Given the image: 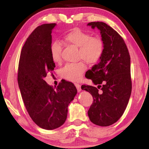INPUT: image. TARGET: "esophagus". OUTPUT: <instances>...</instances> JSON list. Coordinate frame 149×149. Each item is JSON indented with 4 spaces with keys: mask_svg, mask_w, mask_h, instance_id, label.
Returning a JSON list of instances; mask_svg holds the SVG:
<instances>
[{
    "mask_svg": "<svg viewBox=\"0 0 149 149\" xmlns=\"http://www.w3.org/2000/svg\"><path fill=\"white\" fill-rule=\"evenodd\" d=\"M75 85V86H76V88H77L78 92H80V91H81V85L79 84H77V83H76Z\"/></svg>",
    "mask_w": 149,
    "mask_h": 149,
    "instance_id": "esophagus-1",
    "label": "esophagus"
}]
</instances>
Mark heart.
<instances>
[{"instance_id":"obj_1","label":"heart","mask_w":149,"mask_h":149,"mask_svg":"<svg viewBox=\"0 0 149 149\" xmlns=\"http://www.w3.org/2000/svg\"><path fill=\"white\" fill-rule=\"evenodd\" d=\"M67 43L79 47V58L85 60L88 64L95 65L102 58L104 51L102 40L98 37H91V34L79 29L70 31L64 36ZM62 46L58 42H54L50 47V54L54 63L61 62ZM86 69L83 61L65 65L60 70V75L65 79L77 82L80 81Z\"/></svg>"}]
</instances>
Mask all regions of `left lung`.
<instances>
[{
    "mask_svg": "<svg viewBox=\"0 0 149 149\" xmlns=\"http://www.w3.org/2000/svg\"><path fill=\"white\" fill-rule=\"evenodd\" d=\"M88 26L100 31L104 51L99 63L86 75L97 88L83 85L81 88L93 98L88 111L90 121L106 127L118 121L129 102L132 90L130 55L122 36L108 25L93 22Z\"/></svg>",
    "mask_w": 149,
    "mask_h": 149,
    "instance_id": "obj_1",
    "label": "left lung"
}]
</instances>
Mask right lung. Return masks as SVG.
<instances>
[{
    "mask_svg": "<svg viewBox=\"0 0 149 149\" xmlns=\"http://www.w3.org/2000/svg\"><path fill=\"white\" fill-rule=\"evenodd\" d=\"M56 24L37 27L22 47L18 69V83L24 105L40 127L53 130L66 121L68 106L77 90L71 82L53 88L44 78L55 68L50 54L52 30Z\"/></svg>",
    "mask_w": 149,
    "mask_h": 149,
    "instance_id": "obj_1",
    "label": "right lung"
}]
</instances>
